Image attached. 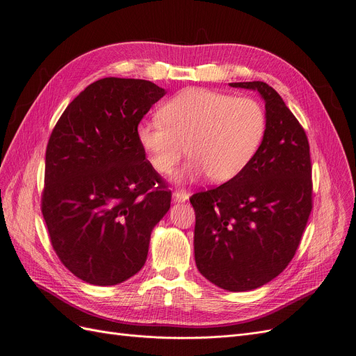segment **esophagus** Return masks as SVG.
<instances>
[{
	"label": "esophagus",
	"mask_w": 356,
	"mask_h": 356,
	"mask_svg": "<svg viewBox=\"0 0 356 356\" xmlns=\"http://www.w3.org/2000/svg\"><path fill=\"white\" fill-rule=\"evenodd\" d=\"M188 197H190V194H188L185 190L174 191V200L175 201H185V200H188Z\"/></svg>",
	"instance_id": "1"
}]
</instances>
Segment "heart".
<instances>
[{"label":"heart","mask_w":356,"mask_h":356,"mask_svg":"<svg viewBox=\"0 0 356 356\" xmlns=\"http://www.w3.org/2000/svg\"><path fill=\"white\" fill-rule=\"evenodd\" d=\"M159 118L140 120L136 139L162 175L171 174L188 149L191 159L179 181L204 174L217 182L236 178L256 156L267 131L257 99L204 88L185 89L165 102Z\"/></svg>","instance_id":"b5f03b06"}]
</instances>
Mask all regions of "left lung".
Returning a JSON list of instances; mask_svg holds the SVG:
<instances>
[{
    "label": "left lung",
    "instance_id": "left-lung-1",
    "mask_svg": "<svg viewBox=\"0 0 356 356\" xmlns=\"http://www.w3.org/2000/svg\"><path fill=\"white\" fill-rule=\"evenodd\" d=\"M229 86L261 95L266 136L240 175L190 201L200 273L221 289L245 291L273 280L295 257L313 207L312 162L305 129L273 88Z\"/></svg>",
    "mask_w": 356,
    "mask_h": 356
}]
</instances>
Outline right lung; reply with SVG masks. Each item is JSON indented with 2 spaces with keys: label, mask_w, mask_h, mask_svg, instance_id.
<instances>
[{
  "label": "right lung",
  "mask_w": 356,
  "mask_h": 356,
  "mask_svg": "<svg viewBox=\"0 0 356 356\" xmlns=\"http://www.w3.org/2000/svg\"><path fill=\"white\" fill-rule=\"evenodd\" d=\"M165 89L104 77L63 112L46 149L43 213L60 261L83 282L113 286L142 268L171 191L146 161L136 127Z\"/></svg>",
  "instance_id": "obj_1"
}]
</instances>
